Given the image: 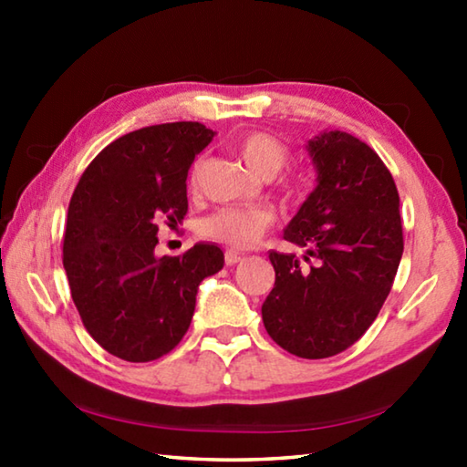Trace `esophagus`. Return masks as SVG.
<instances>
[{"mask_svg": "<svg viewBox=\"0 0 467 467\" xmlns=\"http://www.w3.org/2000/svg\"><path fill=\"white\" fill-rule=\"evenodd\" d=\"M224 262H226V265H236V264L243 262V255H241V253L228 249V251L224 253Z\"/></svg>", "mask_w": 467, "mask_h": 467, "instance_id": "34e87169", "label": "esophagus"}]
</instances>
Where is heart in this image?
I'll list each match as a JSON object with an SVG mask.
<instances>
[{"label": "heart", "mask_w": 467, "mask_h": 467, "mask_svg": "<svg viewBox=\"0 0 467 467\" xmlns=\"http://www.w3.org/2000/svg\"><path fill=\"white\" fill-rule=\"evenodd\" d=\"M233 146L244 164L264 179L278 175L290 158V150L267 131H244L234 138ZM197 171H200V161L192 169V183H195ZM286 192L295 193L296 185L288 183ZM274 223L275 214L264 205H247V208L224 205V208L212 212L210 216L202 218L197 231L208 241L223 243L233 249H249L270 231Z\"/></svg>", "instance_id": "heart-1"}]
</instances>
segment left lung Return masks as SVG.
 Instances as JSON below:
<instances>
[{
    "label": "left lung",
    "mask_w": 467,
    "mask_h": 467,
    "mask_svg": "<svg viewBox=\"0 0 467 467\" xmlns=\"http://www.w3.org/2000/svg\"><path fill=\"white\" fill-rule=\"evenodd\" d=\"M319 185L270 251L275 282L262 306L267 334L300 358H329L365 336L389 296L401 253L400 195L373 148L346 131L309 141Z\"/></svg>",
    "instance_id": "obj_1"
}]
</instances>
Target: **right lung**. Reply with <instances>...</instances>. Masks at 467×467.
Returning a JSON list of instances; mask_svg holds the SVG:
<instances>
[{
  "mask_svg": "<svg viewBox=\"0 0 467 467\" xmlns=\"http://www.w3.org/2000/svg\"><path fill=\"white\" fill-rule=\"evenodd\" d=\"M212 138L197 121L130 131L94 156L74 189L63 267L86 331L117 358L150 362L177 348L197 286L223 270L216 244L154 255L158 224L187 214V172Z\"/></svg>",
  "mask_w": 467,
  "mask_h": 467,
  "instance_id": "1",
  "label": "right lung"
}]
</instances>
